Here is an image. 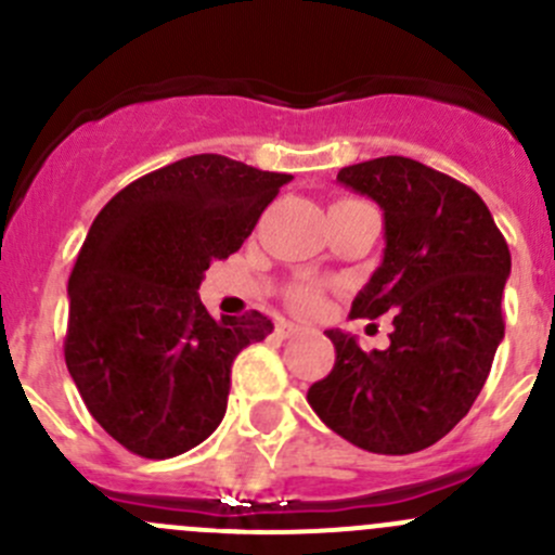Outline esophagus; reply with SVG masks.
<instances>
[{"label":"esophagus","instance_id":"1","mask_svg":"<svg viewBox=\"0 0 555 555\" xmlns=\"http://www.w3.org/2000/svg\"><path fill=\"white\" fill-rule=\"evenodd\" d=\"M304 324H298V322H282L279 324V333L284 335V338H295V335L298 333H304Z\"/></svg>","mask_w":555,"mask_h":555}]
</instances>
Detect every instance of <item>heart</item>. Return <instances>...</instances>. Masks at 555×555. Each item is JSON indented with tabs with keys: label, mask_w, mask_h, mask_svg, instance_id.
Listing matches in <instances>:
<instances>
[{
	"label": "heart",
	"mask_w": 555,
	"mask_h": 555,
	"mask_svg": "<svg viewBox=\"0 0 555 555\" xmlns=\"http://www.w3.org/2000/svg\"><path fill=\"white\" fill-rule=\"evenodd\" d=\"M338 204H360V201H338ZM293 304L300 306V309H313V306H319L317 284H298V287L293 289Z\"/></svg>",
	"instance_id": "obj_1"
}]
</instances>
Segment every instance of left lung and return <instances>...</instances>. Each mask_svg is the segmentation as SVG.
<instances>
[{
    "mask_svg": "<svg viewBox=\"0 0 555 555\" xmlns=\"http://www.w3.org/2000/svg\"><path fill=\"white\" fill-rule=\"evenodd\" d=\"M384 209V260L351 317L395 313L389 349L371 354L327 330L335 365L309 389L333 433L373 453H416L451 433L489 378L505 338L502 293L511 249L467 184L402 155L338 171Z\"/></svg>",
    "mask_w": 555,
    "mask_h": 555,
    "instance_id": "obj_1",
    "label": "left lung"
}]
</instances>
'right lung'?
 Listing matches in <instances>:
<instances>
[{
	"label": "right lung",
	"mask_w": 555,
	"mask_h": 555,
	"mask_svg": "<svg viewBox=\"0 0 555 555\" xmlns=\"http://www.w3.org/2000/svg\"><path fill=\"white\" fill-rule=\"evenodd\" d=\"M289 179L190 155L122 188L93 220L69 276L64 357L122 449L171 459L220 427L233 360L273 322L260 311L215 319L198 287Z\"/></svg>",
	"instance_id": "right-lung-1"
}]
</instances>
